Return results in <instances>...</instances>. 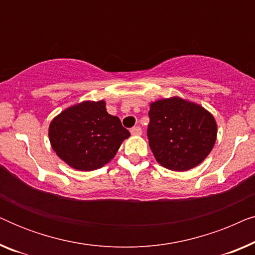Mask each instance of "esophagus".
I'll return each mask as SVG.
<instances>
[{"instance_id": "obj_1", "label": "esophagus", "mask_w": 255, "mask_h": 255, "mask_svg": "<svg viewBox=\"0 0 255 255\" xmlns=\"http://www.w3.org/2000/svg\"><path fill=\"white\" fill-rule=\"evenodd\" d=\"M142 133L140 127H133L131 128V134L132 135H140Z\"/></svg>"}]
</instances>
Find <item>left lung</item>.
<instances>
[{
  "instance_id": "left-lung-1",
  "label": "left lung",
  "mask_w": 255,
  "mask_h": 255,
  "mask_svg": "<svg viewBox=\"0 0 255 255\" xmlns=\"http://www.w3.org/2000/svg\"><path fill=\"white\" fill-rule=\"evenodd\" d=\"M148 144L160 165L184 172L203 161L214 147L217 124L203 107L180 97L151 103Z\"/></svg>"
}]
</instances>
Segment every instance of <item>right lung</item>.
<instances>
[{"mask_svg":"<svg viewBox=\"0 0 255 255\" xmlns=\"http://www.w3.org/2000/svg\"><path fill=\"white\" fill-rule=\"evenodd\" d=\"M48 137L53 151L72 168L94 170L116 155L130 132L107 113L104 101H86L54 117Z\"/></svg>","mask_w":255,"mask_h":255,"instance_id":"1","label":"right lung"}]
</instances>
